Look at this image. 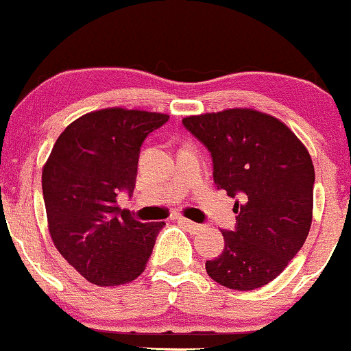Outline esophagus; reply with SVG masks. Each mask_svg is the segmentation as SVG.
I'll return each instance as SVG.
<instances>
[{"label":"esophagus","instance_id":"esophagus-1","mask_svg":"<svg viewBox=\"0 0 351 351\" xmlns=\"http://www.w3.org/2000/svg\"><path fill=\"white\" fill-rule=\"evenodd\" d=\"M176 219L179 221L180 224L184 226V228H187V229H189V231H192V232H197V231H201V229H202L201 224H195V222L186 219V217H182V216H177Z\"/></svg>","mask_w":351,"mask_h":351}]
</instances>
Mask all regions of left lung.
<instances>
[{
  "label": "left lung",
  "instance_id": "left-lung-1",
  "mask_svg": "<svg viewBox=\"0 0 351 351\" xmlns=\"http://www.w3.org/2000/svg\"><path fill=\"white\" fill-rule=\"evenodd\" d=\"M184 127L207 147L217 189L237 197L234 231L206 271L237 291L280 276L303 247L313 219L315 167L306 147L281 120L254 108L191 115Z\"/></svg>",
  "mask_w": 351,
  "mask_h": 351
}]
</instances>
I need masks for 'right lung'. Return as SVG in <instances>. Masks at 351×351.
<instances>
[{
    "label": "right lung",
    "mask_w": 351,
    "mask_h": 351,
    "mask_svg": "<svg viewBox=\"0 0 351 351\" xmlns=\"http://www.w3.org/2000/svg\"><path fill=\"white\" fill-rule=\"evenodd\" d=\"M169 120L157 112L101 108L71 122L41 174L50 236L86 281L119 286L144 273L165 222H141L117 206L132 194L147 135Z\"/></svg>",
    "instance_id": "right-lung-1"
}]
</instances>
